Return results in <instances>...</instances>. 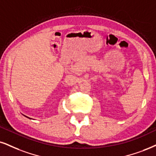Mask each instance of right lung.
Listing matches in <instances>:
<instances>
[{"label":"right lung","instance_id":"add662e5","mask_svg":"<svg viewBox=\"0 0 156 156\" xmlns=\"http://www.w3.org/2000/svg\"><path fill=\"white\" fill-rule=\"evenodd\" d=\"M27 117V118H28V119H30V118H29V117H27V116H26Z\"/></svg>","mask_w":156,"mask_h":156}]
</instances>
